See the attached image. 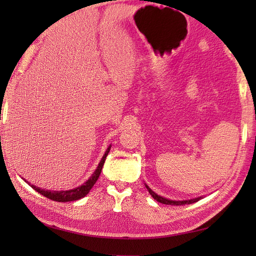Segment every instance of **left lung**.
Returning <instances> with one entry per match:
<instances>
[{
    "instance_id": "1",
    "label": "left lung",
    "mask_w": 256,
    "mask_h": 256,
    "mask_svg": "<svg viewBox=\"0 0 256 256\" xmlns=\"http://www.w3.org/2000/svg\"><path fill=\"white\" fill-rule=\"evenodd\" d=\"M146 188H148V192L152 194V197H153L155 200L158 201V202L160 204H172V206H182V204H194V202H197V201H199L201 199L200 198H196V199H192V200H186V201H174V200H168L166 198H162L160 197V196L156 194L153 190H152L148 184H146Z\"/></svg>"
}]
</instances>
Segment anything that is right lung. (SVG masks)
Returning <instances> with one entry per match:
<instances>
[{"label": "right lung", "mask_w": 256, "mask_h": 256, "mask_svg": "<svg viewBox=\"0 0 256 256\" xmlns=\"http://www.w3.org/2000/svg\"><path fill=\"white\" fill-rule=\"evenodd\" d=\"M110 148L111 146H108L106 154L103 155L102 160L100 162L99 166L96 167V172H94V175H92L89 179L88 182H86L82 186H80L78 188L76 189H72V190H66V192H48V190H45V189H40V188H37L35 186H32V184H30L28 182H26L27 184H30V186L35 189L36 192L38 194H40L42 196H45L46 198H50V200L52 201H58V202H67V201H74V200H79L81 198H84V196L88 194V192L91 190V188L94 187V184H96V182L98 180V178H99L100 174H101V170H102V167L103 165H104V162H106V156L108 154V152H110Z\"/></svg>", "instance_id": "add662e5"}]
</instances>
